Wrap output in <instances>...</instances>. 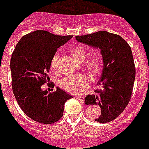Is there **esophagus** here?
<instances>
[{
    "label": "esophagus",
    "mask_w": 149,
    "mask_h": 149,
    "mask_svg": "<svg viewBox=\"0 0 149 149\" xmlns=\"http://www.w3.org/2000/svg\"><path fill=\"white\" fill-rule=\"evenodd\" d=\"M75 98L76 99H77V100H80L81 102H84V97L83 96H79V95H77V96H75Z\"/></svg>",
    "instance_id": "esophagus-1"
}]
</instances>
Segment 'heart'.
<instances>
[{
  "label": "heart",
  "instance_id": "heart-1",
  "mask_svg": "<svg viewBox=\"0 0 149 149\" xmlns=\"http://www.w3.org/2000/svg\"><path fill=\"white\" fill-rule=\"evenodd\" d=\"M70 54L75 60L79 62H83L86 56V51L82 47H75L70 49ZM58 54H55L50 61V68L52 70H56L57 66ZM84 68L93 77H96L100 74L102 69V60L98 56H91L87 58L83 63ZM59 86L69 93L78 95L85 92L90 85L89 77L84 74L71 75L64 77L59 81Z\"/></svg>",
  "mask_w": 149,
  "mask_h": 149
}]
</instances>
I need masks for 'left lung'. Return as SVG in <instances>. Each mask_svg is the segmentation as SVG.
I'll use <instances>...</instances> for the list:
<instances>
[{
    "label": "left lung",
    "instance_id": "left-lung-1",
    "mask_svg": "<svg viewBox=\"0 0 149 149\" xmlns=\"http://www.w3.org/2000/svg\"><path fill=\"white\" fill-rule=\"evenodd\" d=\"M78 42L99 48L103 59L101 88L85 98L86 105H99L101 115L95 121L106 123L124 111L132 96L135 78L134 59L130 46L119 35L107 31L77 36Z\"/></svg>",
    "mask_w": 149,
    "mask_h": 149
}]
</instances>
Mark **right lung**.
<instances>
[{
	"label": "right lung",
	"mask_w": 149,
	"mask_h": 149,
	"mask_svg": "<svg viewBox=\"0 0 149 149\" xmlns=\"http://www.w3.org/2000/svg\"><path fill=\"white\" fill-rule=\"evenodd\" d=\"M72 35L60 36L46 31H33L19 40L10 59L13 93L23 112L33 120L52 124L62 118L64 104L72 96L56 87L43 91L50 61L57 49Z\"/></svg>",
	"instance_id": "right-lung-1"
}]
</instances>
